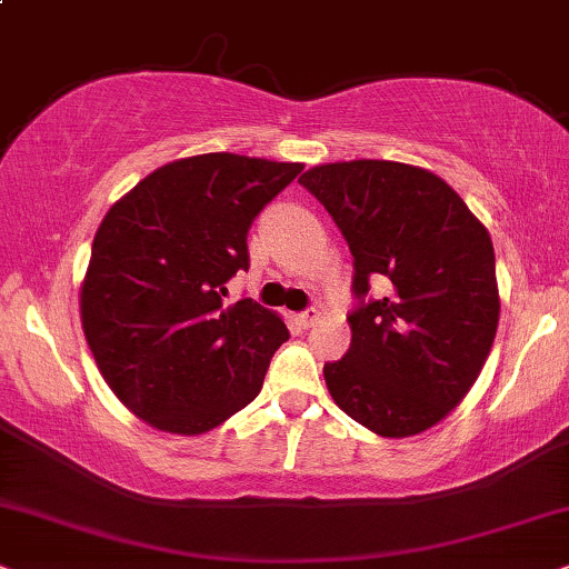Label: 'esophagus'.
Listing matches in <instances>:
<instances>
[{
	"label": "esophagus",
	"instance_id": "obj_1",
	"mask_svg": "<svg viewBox=\"0 0 569 569\" xmlns=\"http://www.w3.org/2000/svg\"><path fill=\"white\" fill-rule=\"evenodd\" d=\"M315 320H318V309H315V307H307L305 312H299V315H297V326H299V328H305V330H307L309 326H312Z\"/></svg>",
	"mask_w": 569,
	"mask_h": 569
}]
</instances>
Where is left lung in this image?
Segmentation results:
<instances>
[{"label":"left lung","instance_id":"8db88e82","mask_svg":"<svg viewBox=\"0 0 569 569\" xmlns=\"http://www.w3.org/2000/svg\"><path fill=\"white\" fill-rule=\"evenodd\" d=\"M299 183L355 257L349 351L322 368L330 397L378 436L433 428L476 383L499 326L491 236L449 183L412 164L333 162Z\"/></svg>","mask_w":569,"mask_h":569}]
</instances>
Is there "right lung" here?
<instances>
[{
	"label": "right lung",
	"mask_w": 569,
	"mask_h": 569,
	"mask_svg": "<svg viewBox=\"0 0 569 569\" xmlns=\"http://www.w3.org/2000/svg\"><path fill=\"white\" fill-rule=\"evenodd\" d=\"M305 164L212 152L154 170L104 214L81 286L86 341L114 397L168 433L218 428L260 393L289 328L226 283L247 233Z\"/></svg>",
	"instance_id": "add662e5"
}]
</instances>
